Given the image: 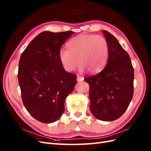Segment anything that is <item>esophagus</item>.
Returning <instances> with one entry per match:
<instances>
[{"label":"esophagus","instance_id":"34e87169","mask_svg":"<svg viewBox=\"0 0 151 151\" xmlns=\"http://www.w3.org/2000/svg\"><path fill=\"white\" fill-rule=\"evenodd\" d=\"M77 81H78V82L83 81H84V77H81L79 76H77Z\"/></svg>","mask_w":151,"mask_h":151}]
</instances>
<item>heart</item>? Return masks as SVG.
Returning a JSON list of instances; mask_svg holds the SVG:
<instances>
[{
  "mask_svg": "<svg viewBox=\"0 0 151 151\" xmlns=\"http://www.w3.org/2000/svg\"><path fill=\"white\" fill-rule=\"evenodd\" d=\"M68 48H61L58 58L64 69L74 70L80 63L79 71L86 69L91 74L101 71L106 65L109 55L106 39L101 35L80 34L72 38Z\"/></svg>",
  "mask_w": 151,
  "mask_h": 151,
  "instance_id": "1",
  "label": "heart"
}]
</instances>
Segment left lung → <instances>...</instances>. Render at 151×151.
Masks as SVG:
<instances>
[{
	"mask_svg": "<svg viewBox=\"0 0 151 151\" xmlns=\"http://www.w3.org/2000/svg\"><path fill=\"white\" fill-rule=\"evenodd\" d=\"M109 46L106 65L97 74L86 77L89 85L90 110L98 120L119 118L134 94V70L129 54L108 31H102Z\"/></svg>",
	"mask_w": 151,
	"mask_h": 151,
	"instance_id": "left-lung-1",
	"label": "left lung"
}]
</instances>
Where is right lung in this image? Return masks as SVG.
<instances>
[{
  "mask_svg": "<svg viewBox=\"0 0 151 151\" xmlns=\"http://www.w3.org/2000/svg\"><path fill=\"white\" fill-rule=\"evenodd\" d=\"M74 33L42 32L21 55L17 77L22 103L40 122L53 123L60 117L77 83V76L66 72L58 58L62 45Z\"/></svg>",
  "mask_w": 151,
  "mask_h": 151,
  "instance_id": "add662e5",
  "label": "right lung"
}]
</instances>
